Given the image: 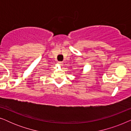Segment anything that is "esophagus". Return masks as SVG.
<instances>
[{"label": "esophagus", "mask_w": 131, "mask_h": 131, "mask_svg": "<svg viewBox=\"0 0 131 131\" xmlns=\"http://www.w3.org/2000/svg\"><path fill=\"white\" fill-rule=\"evenodd\" d=\"M58 63L61 66H62V64H63V62H61V61H58Z\"/></svg>", "instance_id": "esophagus-1"}]
</instances>
